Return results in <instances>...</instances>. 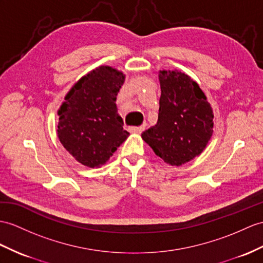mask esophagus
<instances>
[{"mask_svg": "<svg viewBox=\"0 0 263 263\" xmlns=\"http://www.w3.org/2000/svg\"><path fill=\"white\" fill-rule=\"evenodd\" d=\"M145 127H146V125L136 126V127H130L129 130H130V133H133V134H140V133H142V132L145 129Z\"/></svg>", "mask_w": 263, "mask_h": 263, "instance_id": "34e87169", "label": "esophagus"}]
</instances>
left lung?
<instances>
[{
    "label": "left lung",
    "instance_id": "8db88e82",
    "mask_svg": "<svg viewBox=\"0 0 263 263\" xmlns=\"http://www.w3.org/2000/svg\"><path fill=\"white\" fill-rule=\"evenodd\" d=\"M158 120L142 138L165 163L180 166L198 156L213 134V110L200 86L178 70H161Z\"/></svg>",
    "mask_w": 263,
    "mask_h": 263
}]
</instances>
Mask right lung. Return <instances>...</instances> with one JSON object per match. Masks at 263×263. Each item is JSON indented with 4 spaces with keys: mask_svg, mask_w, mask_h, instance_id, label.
I'll list each match as a JSON object with an SVG mask.
<instances>
[{
    "mask_svg": "<svg viewBox=\"0 0 263 263\" xmlns=\"http://www.w3.org/2000/svg\"><path fill=\"white\" fill-rule=\"evenodd\" d=\"M124 81L121 71L100 66L74 83L58 110V137L82 165H104L129 136L116 106Z\"/></svg>",
    "mask_w": 263,
    "mask_h": 263,
    "instance_id": "right-lung-1",
    "label": "right lung"
}]
</instances>
